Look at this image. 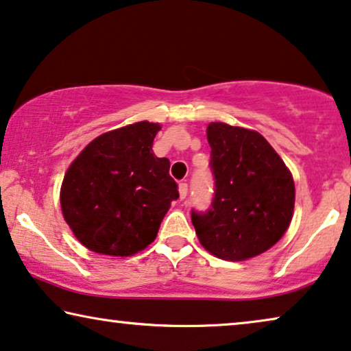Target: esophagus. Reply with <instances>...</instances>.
I'll list each match as a JSON object with an SVG mask.
<instances>
[{
    "label": "esophagus",
    "instance_id": "esophagus-1",
    "mask_svg": "<svg viewBox=\"0 0 351 351\" xmlns=\"http://www.w3.org/2000/svg\"><path fill=\"white\" fill-rule=\"evenodd\" d=\"M187 195V182H180V199H186Z\"/></svg>",
    "mask_w": 351,
    "mask_h": 351
}]
</instances>
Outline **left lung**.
I'll list each match as a JSON object with an SVG mask.
<instances>
[{
  "mask_svg": "<svg viewBox=\"0 0 351 351\" xmlns=\"http://www.w3.org/2000/svg\"><path fill=\"white\" fill-rule=\"evenodd\" d=\"M206 140L215 195L206 211L192 210L195 234L216 258H254L272 248L289 227L293 175L258 132L211 122Z\"/></svg>",
  "mask_w": 351,
  "mask_h": 351,
  "instance_id": "8db88e82",
  "label": "left lung"
}]
</instances>
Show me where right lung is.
Masks as SVG:
<instances>
[{
	"instance_id": "right-lung-1",
	"label": "right lung",
	"mask_w": 351,
	"mask_h": 351,
	"mask_svg": "<svg viewBox=\"0 0 351 351\" xmlns=\"http://www.w3.org/2000/svg\"><path fill=\"white\" fill-rule=\"evenodd\" d=\"M159 124L141 121L97 136L63 178V218L90 251L132 256L152 243L176 200L170 160L156 157Z\"/></svg>"
}]
</instances>
